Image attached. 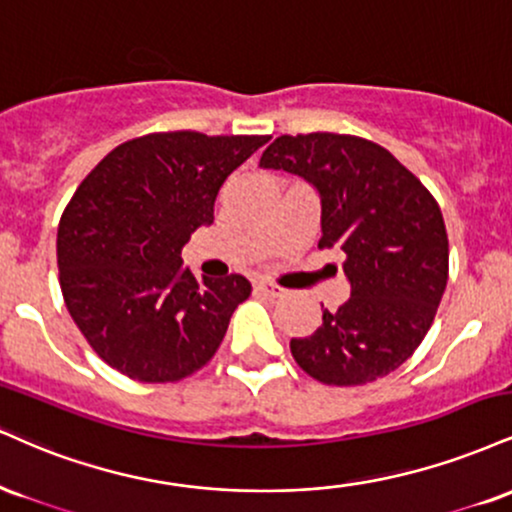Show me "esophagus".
<instances>
[{"label": "esophagus", "instance_id": "34e87169", "mask_svg": "<svg viewBox=\"0 0 512 512\" xmlns=\"http://www.w3.org/2000/svg\"><path fill=\"white\" fill-rule=\"evenodd\" d=\"M255 291L269 295V298H281V295L286 293L281 286H276V283L267 281V279H257V281H255Z\"/></svg>", "mask_w": 512, "mask_h": 512}]
</instances>
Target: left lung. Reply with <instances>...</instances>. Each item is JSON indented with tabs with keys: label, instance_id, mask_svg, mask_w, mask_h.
Instances as JSON below:
<instances>
[{
	"label": "left lung",
	"instance_id": "8db88e82",
	"mask_svg": "<svg viewBox=\"0 0 512 512\" xmlns=\"http://www.w3.org/2000/svg\"><path fill=\"white\" fill-rule=\"evenodd\" d=\"M260 166L303 176L322 197L319 248L346 255L350 298L293 338L303 372L326 386H362L403 365L436 317L448 281L439 202L386 147L346 133L281 135Z\"/></svg>",
	"mask_w": 512,
	"mask_h": 512
}]
</instances>
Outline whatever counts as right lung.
Returning <instances> with one entry per match:
<instances>
[{
    "label": "right lung",
    "instance_id": "1",
    "mask_svg": "<svg viewBox=\"0 0 512 512\" xmlns=\"http://www.w3.org/2000/svg\"><path fill=\"white\" fill-rule=\"evenodd\" d=\"M269 135L147 133L114 147L66 205L57 231L59 283L90 348L143 384L195 374L250 298L240 274L183 269L190 236L214 221L221 183Z\"/></svg>",
    "mask_w": 512,
    "mask_h": 512
}]
</instances>
